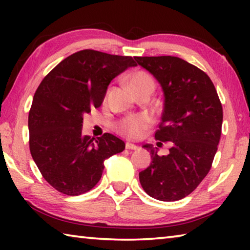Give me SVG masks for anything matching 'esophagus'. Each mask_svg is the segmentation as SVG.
Segmentation results:
<instances>
[{
  "mask_svg": "<svg viewBox=\"0 0 250 250\" xmlns=\"http://www.w3.org/2000/svg\"><path fill=\"white\" fill-rule=\"evenodd\" d=\"M125 149H126V150H138L139 146L132 145V143H126V145H125Z\"/></svg>",
  "mask_w": 250,
  "mask_h": 250,
  "instance_id": "1",
  "label": "esophagus"
}]
</instances>
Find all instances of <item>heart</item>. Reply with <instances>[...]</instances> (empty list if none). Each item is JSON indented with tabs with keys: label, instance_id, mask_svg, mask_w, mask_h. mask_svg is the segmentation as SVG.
<instances>
[{
	"label": "heart",
	"instance_id": "b5f03b06",
	"mask_svg": "<svg viewBox=\"0 0 250 250\" xmlns=\"http://www.w3.org/2000/svg\"><path fill=\"white\" fill-rule=\"evenodd\" d=\"M130 86L135 91L141 88L152 87L154 89L155 83L153 77L146 71H137L130 79ZM151 118L146 115H134L125 117L117 124V130L129 139H138L149 129Z\"/></svg>",
	"mask_w": 250,
	"mask_h": 250
}]
</instances>
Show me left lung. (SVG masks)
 I'll list each match as a JSON object with an SVG mask.
<instances>
[{
  "label": "left lung",
  "instance_id": "left-lung-1",
  "mask_svg": "<svg viewBox=\"0 0 250 250\" xmlns=\"http://www.w3.org/2000/svg\"><path fill=\"white\" fill-rule=\"evenodd\" d=\"M158 79L164 92L163 112L154 138L172 141L167 155L150 146L149 167L139 173L147 195L174 202L191 194L211 167L221 140L223 107L208 75L174 56L134 57Z\"/></svg>",
  "mask_w": 250,
  "mask_h": 250
}]
</instances>
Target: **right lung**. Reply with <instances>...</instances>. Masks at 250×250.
Here are the masks:
<instances>
[{
	"mask_svg": "<svg viewBox=\"0 0 250 250\" xmlns=\"http://www.w3.org/2000/svg\"><path fill=\"white\" fill-rule=\"evenodd\" d=\"M137 66L131 56L83 49L71 54L42 80L28 113L29 151L45 181L69 196L98 183L104 161L125 150L113 134H82L83 116L99 108L111 80Z\"/></svg>",
	"mask_w": 250,
	"mask_h": 250,
	"instance_id": "obj_1",
	"label": "right lung"
}]
</instances>
